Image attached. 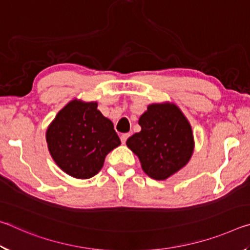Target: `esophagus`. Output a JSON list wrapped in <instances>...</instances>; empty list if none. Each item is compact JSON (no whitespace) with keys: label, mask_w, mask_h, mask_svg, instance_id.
Returning a JSON list of instances; mask_svg holds the SVG:
<instances>
[{"label":"esophagus","mask_w":250,"mask_h":250,"mask_svg":"<svg viewBox=\"0 0 250 250\" xmlns=\"http://www.w3.org/2000/svg\"><path fill=\"white\" fill-rule=\"evenodd\" d=\"M129 137H130V133H124V134H121V137H120L121 142L125 145V143L126 142V140H128Z\"/></svg>","instance_id":"34e87169"}]
</instances>
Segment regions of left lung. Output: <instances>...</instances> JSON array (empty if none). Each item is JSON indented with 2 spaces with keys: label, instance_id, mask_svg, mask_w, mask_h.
<instances>
[{
  "label": "left lung",
  "instance_id": "obj_1",
  "mask_svg": "<svg viewBox=\"0 0 250 250\" xmlns=\"http://www.w3.org/2000/svg\"><path fill=\"white\" fill-rule=\"evenodd\" d=\"M141 131L126 140L142 170L154 180H166L191 159L194 138L191 125L174 104H152L139 119Z\"/></svg>",
  "mask_w": 250,
  "mask_h": 250
}]
</instances>
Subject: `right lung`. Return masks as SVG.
I'll return each instance as SVG.
<instances>
[{"label": "right lung", "mask_w": 250, "mask_h": 250, "mask_svg": "<svg viewBox=\"0 0 250 250\" xmlns=\"http://www.w3.org/2000/svg\"><path fill=\"white\" fill-rule=\"evenodd\" d=\"M97 107V103L71 100L46 131L52 158L62 171L76 179L96 175L107 154L121 143L111 120Z\"/></svg>", "instance_id": "add662e5"}]
</instances>
